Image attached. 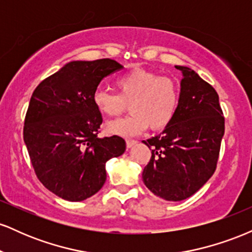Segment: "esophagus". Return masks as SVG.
I'll list each match as a JSON object with an SVG mask.
<instances>
[{
  "label": "esophagus",
  "instance_id": "obj_1",
  "mask_svg": "<svg viewBox=\"0 0 252 252\" xmlns=\"http://www.w3.org/2000/svg\"><path fill=\"white\" fill-rule=\"evenodd\" d=\"M126 147H128V148H131L132 146H135V144L137 143V141H136V140H130V138H126Z\"/></svg>",
  "mask_w": 252,
  "mask_h": 252
}]
</instances>
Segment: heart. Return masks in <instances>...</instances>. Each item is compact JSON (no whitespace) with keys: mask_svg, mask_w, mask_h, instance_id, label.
Masks as SVG:
<instances>
[{"mask_svg":"<svg viewBox=\"0 0 252 252\" xmlns=\"http://www.w3.org/2000/svg\"><path fill=\"white\" fill-rule=\"evenodd\" d=\"M117 94L97 90L92 102L104 116L116 117L131 110L129 116L108 123L109 132L135 136L148 126L161 130L174 120L180 104V88L176 80L146 68H134L115 80Z\"/></svg>","mask_w":252,"mask_h":252,"instance_id":"1","label":"heart"}]
</instances>
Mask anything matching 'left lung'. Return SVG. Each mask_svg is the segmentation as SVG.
Listing matches in <instances>:
<instances>
[{
    "instance_id": "1",
    "label": "left lung",
    "mask_w": 252,
    "mask_h": 252,
    "mask_svg": "<svg viewBox=\"0 0 252 252\" xmlns=\"http://www.w3.org/2000/svg\"><path fill=\"white\" fill-rule=\"evenodd\" d=\"M175 67L184 78L174 120L160 135L142 141L152 149L142 173L144 185L168 201L189 198L213 175L225 131L213 86L189 67Z\"/></svg>"
}]
</instances>
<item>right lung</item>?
Returning a JSON list of instances; mask_svg holds the SVG:
<instances>
[{
  "mask_svg": "<svg viewBox=\"0 0 252 252\" xmlns=\"http://www.w3.org/2000/svg\"><path fill=\"white\" fill-rule=\"evenodd\" d=\"M123 66L112 59L71 62L34 90L24 140L40 182L68 201L92 196L106 180V161L122 155L120 136L99 138L103 118L92 97L105 77Z\"/></svg>",
  "mask_w": 252,
  "mask_h": 252,
  "instance_id": "1",
  "label": "right lung"
}]
</instances>
